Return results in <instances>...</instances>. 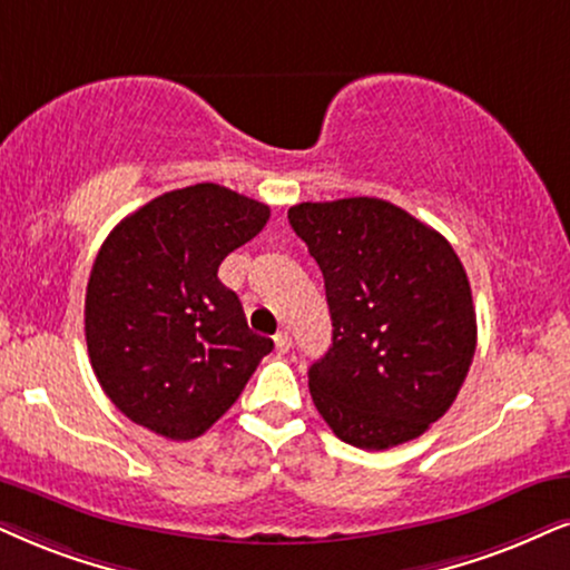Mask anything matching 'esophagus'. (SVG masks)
Segmentation results:
<instances>
[{
	"mask_svg": "<svg viewBox=\"0 0 570 570\" xmlns=\"http://www.w3.org/2000/svg\"><path fill=\"white\" fill-rule=\"evenodd\" d=\"M273 342H276L278 355H286V352L292 350V336H289V331H278V334L273 336Z\"/></svg>",
	"mask_w": 570,
	"mask_h": 570,
	"instance_id": "esophagus-1",
	"label": "esophagus"
}]
</instances>
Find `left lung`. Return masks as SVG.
Listing matches in <instances>:
<instances>
[{"mask_svg":"<svg viewBox=\"0 0 570 570\" xmlns=\"http://www.w3.org/2000/svg\"><path fill=\"white\" fill-rule=\"evenodd\" d=\"M326 284L331 347L309 365V394L331 431L389 450L439 421L476 352V309L450 242L376 197L289 207Z\"/></svg>","mask_w":570,"mask_h":570,"instance_id":"obj_1","label":"left lung"}]
</instances>
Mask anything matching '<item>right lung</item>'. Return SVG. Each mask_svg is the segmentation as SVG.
Listing matches in <instances>:
<instances>
[{
    "label": "right lung",
    "mask_w": 570,
    "mask_h": 570,
    "mask_svg": "<svg viewBox=\"0 0 570 570\" xmlns=\"http://www.w3.org/2000/svg\"><path fill=\"white\" fill-rule=\"evenodd\" d=\"M271 207L218 184L165 191L112 228L86 286V347L112 405L165 439H197L273 350L220 284Z\"/></svg>",
    "instance_id": "right-lung-1"
}]
</instances>
